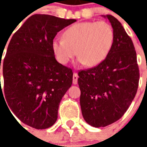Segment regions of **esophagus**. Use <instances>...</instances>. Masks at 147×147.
<instances>
[{"label": "esophagus", "mask_w": 147, "mask_h": 147, "mask_svg": "<svg viewBox=\"0 0 147 147\" xmlns=\"http://www.w3.org/2000/svg\"><path fill=\"white\" fill-rule=\"evenodd\" d=\"M78 78H79V76H78V74L76 73V72H74L73 74V84H77V83H78Z\"/></svg>", "instance_id": "esophagus-1"}]
</instances>
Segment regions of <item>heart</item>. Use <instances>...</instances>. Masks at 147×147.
<instances>
[{
	"label": "heart",
	"instance_id": "heart-1",
	"mask_svg": "<svg viewBox=\"0 0 147 147\" xmlns=\"http://www.w3.org/2000/svg\"><path fill=\"white\" fill-rule=\"evenodd\" d=\"M64 38L52 41V49L60 64H67L78 53L80 64L94 67L109 54L113 45L114 31L107 22L87 21L67 28Z\"/></svg>",
	"mask_w": 147,
	"mask_h": 147
}]
</instances>
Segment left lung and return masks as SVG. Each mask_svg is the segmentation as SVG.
Masks as SVG:
<instances>
[{
  "label": "left lung",
  "instance_id": "left-lung-1",
  "mask_svg": "<svg viewBox=\"0 0 147 147\" xmlns=\"http://www.w3.org/2000/svg\"><path fill=\"white\" fill-rule=\"evenodd\" d=\"M114 31L108 57L96 67L78 72L80 106L87 123L108 126L123 117L138 90L139 70L133 42L117 19L104 16Z\"/></svg>",
  "mask_w": 147,
  "mask_h": 147
}]
</instances>
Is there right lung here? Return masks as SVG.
<instances>
[{
    "mask_svg": "<svg viewBox=\"0 0 147 147\" xmlns=\"http://www.w3.org/2000/svg\"><path fill=\"white\" fill-rule=\"evenodd\" d=\"M76 21L33 15L8 44L1 64L4 86L1 89L0 83V94L4 90L13 113L34 128L45 129L54 124L60 102L71 86L72 70L57 61L52 41L57 32Z\"/></svg>",
    "mask_w": 147,
    "mask_h": 147,
    "instance_id": "add662e5",
    "label": "right lung"
}]
</instances>
